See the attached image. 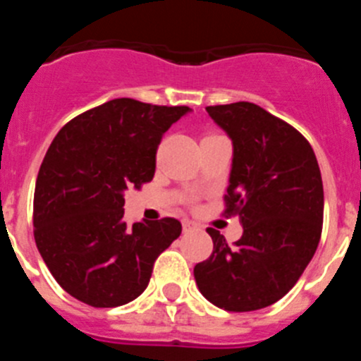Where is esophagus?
<instances>
[{
	"instance_id": "34e87169",
	"label": "esophagus",
	"mask_w": 361,
	"mask_h": 361,
	"mask_svg": "<svg viewBox=\"0 0 361 361\" xmlns=\"http://www.w3.org/2000/svg\"><path fill=\"white\" fill-rule=\"evenodd\" d=\"M183 228H184V231H191V229L195 228V224H193L191 220H184V222H183Z\"/></svg>"
}]
</instances>
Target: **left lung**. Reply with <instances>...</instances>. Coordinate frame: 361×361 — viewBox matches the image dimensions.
Listing matches in <instances>:
<instances>
[{"instance_id": "obj_1", "label": "left lung", "mask_w": 361, "mask_h": 361, "mask_svg": "<svg viewBox=\"0 0 361 361\" xmlns=\"http://www.w3.org/2000/svg\"><path fill=\"white\" fill-rule=\"evenodd\" d=\"M233 141L224 215L240 216L233 245L208 228L213 253L193 269L199 291L226 311L275 304L298 282L324 224V184L317 155L302 133L253 103L208 106Z\"/></svg>"}]
</instances>
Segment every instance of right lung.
Masks as SVG:
<instances>
[{
  "instance_id": "right-lung-1",
  "label": "right lung",
  "mask_w": 361,
  "mask_h": 361,
  "mask_svg": "<svg viewBox=\"0 0 361 361\" xmlns=\"http://www.w3.org/2000/svg\"><path fill=\"white\" fill-rule=\"evenodd\" d=\"M188 106L111 99L66 123L41 162L34 238L57 283L92 307H117L146 289L177 219L128 226L124 190L149 183L162 135Z\"/></svg>"
}]
</instances>
